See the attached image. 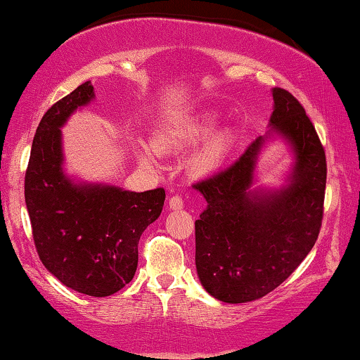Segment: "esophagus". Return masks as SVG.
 <instances>
[{"instance_id":"obj_1","label":"esophagus","mask_w":360,"mask_h":360,"mask_svg":"<svg viewBox=\"0 0 360 360\" xmlns=\"http://www.w3.org/2000/svg\"><path fill=\"white\" fill-rule=\"evenodd\" d=\"M169 206H170V210H181V207L185 206V202H184V200H181V196L175 195L169 200Z\"/></svg>"}]
</instances>
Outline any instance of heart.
<instances>
[{
  "mask_svg": "<svg viewBox=\"0 0 360 360\" xmlns=\"http://www.w3.org/2000/svg\"><path fill=\"white\" fill-rule=\"evenodd\" d=\"M219 124V117L212 112L180 120V122L162 124L153 134V146L159 153L185 150L191 146L200 144L214 133ZM210 138V137H209ZM232 136L229 131H219L206 141V144L190 159V172L195 175H207L214 172L224 162L231 149ZM141 160L144 164H154V150L141 149Z\"/></svg>",
  "mask_w": 360,
  "mask_h": 360,
  "instance_id": "heart-1",
  "label": "heart"
}]
</instances>
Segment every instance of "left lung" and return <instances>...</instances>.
<instances>
[{
    "mask_svg": "<svg viewBox=\"0 0 360 360\" xmlns=\"http://www.w3.org/2000/svg\"><path fill=\"white\" fill-rule=\"evenodd\" d=\"M271 124L292 144L290 184L248 191L263 138L229 167L193 184L207 207L195 222L196 269L207 292L227 304L262 299L284 283L314 248L323 221L326 155L305 108L274 87Z\"/></svg>",
    "mask_w": 360,
    "mask_h": 360,
    "instance_id": "1",
    "label": "left lung"
}]
</instances>
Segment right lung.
I'll use <instances>...</instances> for the list:
<instances>
[{"instance_id": "right-lung-1", "label": "right lung", "mask_w": 360, "mask_h": 360, "mask_svg": "<svg viewBox=\"0 0 360 360\" xmlns=\"http://www.w3.org/2000/svg\"><path fill=\"white\" fill-rule=\"evenodd\" d=\"M94 97L89 82L53 103L35 131L24 195L40 262L66 288L92 297L123 289L138 268L144 229L162 211L165 190L75 185L61 172L66 118Z\"/></svg>"}]
</instances>
